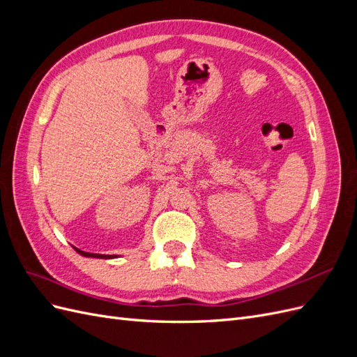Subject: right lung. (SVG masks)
Returning a JSON list of instances; mask_svg holds the SVG:
<instances>
[{"mask_svg": "<svg viewBox=\"0 0 357 357\" xmlns=\"http://www.w3.org/2000/svg\"><path fill=\"white\" fill-rule=\"evenodd\" d=\"M75 248V247H74ZM75 252H77L79 255H82V256H86V257H100V259H113V257H116V256H113V255H96V253H88V252H83V250H80V248H75Z\"/></svg>", "mask_w": 357, "mask_h": 357, "instance_id": "obj_1", "label": "right lung"}]
</instances>
